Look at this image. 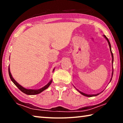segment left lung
Here are the masks:
<instances>
[{"mask_svg":"<svg viewBox=\"0 0 123 123\" xmlns=\"http://www.w3.org/2000/svg\"><path fill=\"white\" fill-rule=\"evenodd\" d=\"M104 37H105V38L106 39V40H107V42H108V43H109V47H110V51H111V55H112V64H113V53H112V50H111V44H110V41H109V39H108V38H107V37L105 35H104ZM112 70H113V71H112V76H113V69H112ZM112 78H111V80H110V81H111V80H112ZM77 91H78L79 92H80V93H81V94H82L83 95H85V96H86V97H91L97 96V95H99V93H98V94H92V95H89V94H85V93H82V92H81L79 91L78 90V89H77Z\"/></svg>","mask_w":123,"mask_h":123,"instance_id":"8db88e82","label":"left lung"}]
</instances>
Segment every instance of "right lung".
Here are the masks:
<instances>
[{
    "label": "right lung",
    "mask_w": 123,
    "mask_h": 123,
    "mask_svg": "<svg viewBox=\"0 0 123 123\" xmlns=\"http://www.w3.org/2000/svg\"><path fill=\"white\" fill-rule=\"evenodd\" d=\"M54 70V69L53 70V71ZM9 76L10 78L11 79V80L12 82L14 83V84L16 85V86L18 87V88L19 89V90L21 91L22 92H23L25 94H26L27 95H35V94H38L39 93H41L42 92H43V91H44L45 89H46L47 88H48V87L50 85L52 82V80L50 81V82L47 85H45V86H44L42 88L39 89H26L24 87H22V86L17 83V82L16 81V80L13 78V77L12 76V75L11 74V72H10V67L9 66Z\"/></svg>",
    "instance_id": "obj_1"
}]
</instances>
